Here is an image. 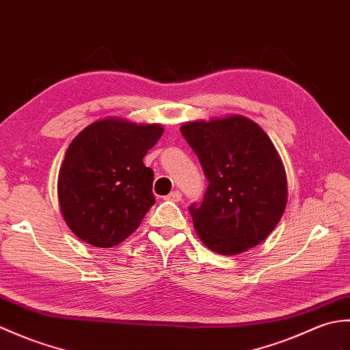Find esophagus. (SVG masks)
Returning <instances> with one entry per match:
<instances>
[{"instance_id":"obj_1","label":"esophagus","mask_w":350,"mask_h":350,"mask_svg":"<svg viewBox=\"0 0 350 350\" xmlns=\"http://www.w3.org/2000/svg\"><path fill=\"white\" fill-rule=\"evenodd\" d=\"M180 198H182L180 191L170 192V194L165 197V200H168V202H180Z\"/></svg>"}]
</instances>
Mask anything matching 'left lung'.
I'll list each match as a JSON object with an SVG mask.
<instances>
[{"label":"left lung","instance_id":"8db88e82","mask_svg":"<svg viewBox=\"0 0 350 350\" xmlns=\"http://www.w3.org/2000/svg\"><path fill=\"white\" fill-rule=\"evenodd\" d=\"M180 132L209 180L202 204L189 207L200 239L222 256L254 248L287 203L286 171L271 138L243 116L188 122Z\"/></svg>","mask_w":350,"mask_h":350}]
</instances>
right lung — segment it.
Masks as SVG:
<instances>
[{
	"instance_id": "1",
	"label": "right lung",
	"mask_w": 350,
	"mask_h": 350,
	"mask_svg": "<svg viewBox=\"0 0 350 350\" xmlns=\"http://www.w3.org/2000/svg\"><path fill=\"white\" fill-rule=\"evenodd\" d=\"M163 133L161 124L109 117L73 138L58 173V203L66 224L99 248L123 242L154 204L153 170L143 158Z\"/></svg>"
}]
</instances>
